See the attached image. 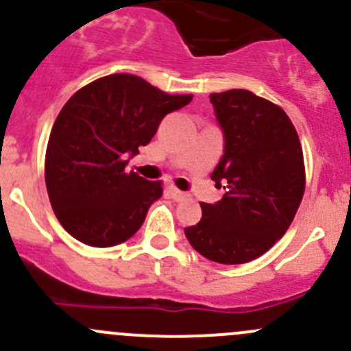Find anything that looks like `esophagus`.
Returning a JSON list of instances; mask_svg holds the SVG:
<instances>
[{
  "mask_svg": "<svg viewBox=\"0 0 351 351\" xmlns=\"http://www.w3.org/2000/svg\"><path fill=\"white\" fill-rule=\"evenodd\" d=\"M168 192H169V195H171L173 200H176V202L185 200V198H186V193L185 192H180V190L175 189V186H169Z\"/></svg>",
  "mask_w": 351,
  "mask_h": 351,
  "instance_id": "esophagus-1",
  "label": "esophagus"
}]
</instances>
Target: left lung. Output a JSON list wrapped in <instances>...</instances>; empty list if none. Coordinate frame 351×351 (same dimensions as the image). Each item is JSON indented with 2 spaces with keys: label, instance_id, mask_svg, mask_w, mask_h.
<instances>
[{
  "label": "left lung",
  "instance_id": "left-lung-1",
  "mask_svg": "<svg viewBox=\"0 0 351 351\" xmlns=\"http://www.w3.org/2000/svg\"><path fill=\"white\" fill-rule=\"evenodd\" d=\"M224 154L210 178L226 193L200 204L202 219L185 236L193 250L222 265L267 253L289 229L304 195L299 136L287 113L247 90L212 93Z\"/></svg>",
  "mask_w": 351,
  "mask_h": 351
}]
</instances>
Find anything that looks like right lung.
Masks as SVG:
<instances>
[{
	"label": "right lung",
	"mask_w": 351,
	"mask_h": 351,
	"mask_svg": "<svg viewBox=\"0 0 351 351\" xmlns=\"http://www.w3.org/2000/svg\"><path fill=\"white\" fill-rule=\"evenodd\" d=\"M190 101L192 95H168L134 74L100 77L67 100L49 136L45 185L74 239L108 247L139 231L162 186L125 166L161 120Z\"/></svg>",
	"instance_id": "add662e5"
}]
</instances>
